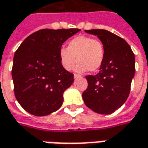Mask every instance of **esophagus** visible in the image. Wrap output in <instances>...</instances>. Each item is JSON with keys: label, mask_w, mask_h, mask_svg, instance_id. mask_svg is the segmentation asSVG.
<instances>
[{"label": "esophagus", "mask_w": 148, "mask_h": 148, "mask_svg": "<svg viewBox=\"0 0 148 148\" xmlns=\"http://www.w3.org/2000/svg\"><path fill=\"white\" fill-rule=\"evenodd\" d=\"M74 79H77V78H79V77H81V76H80V75H78V74H74Z\"/></svg>", "instance_id": "esophagus-1"}]
</instances>
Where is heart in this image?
I'll use <instances>...</instances> for the list:
<instances>
[{"label":"heart","instance_id":"heart-1","mask_svg":"<svg viewBox=\"0 0 148 148\" xmlns=\"http://www.w3.org/2000/svg\"><path fill=\"white\" fill-rule=\"evenodd\" d=\"M105 49L102 42L85 35L75 37L68 42L67 48L59 50V59L64 69L71 71L77 60L75 71L79 73L97 71L103 65Z\"/></svg>","mask_w":148,"mask_h":148}]
</instances>
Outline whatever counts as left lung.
Instances as JSON below:
<instances>
[{"label": "left lung", "instance_id": "8db88e82", "mask_svg": "<svg viewBox=\"0 0 148 148\" xmlns=\"http://www.w3.org/2000/svg\"><path fill=\"white\" fill-rule=\"evenodd\" d=\"M105 49L103 65L96 75L86 78L88 87L82 93L86 106L101 114L114 112L127 99L135 76V54L124 39L105 29H90Z\"/></svg>", "mask_w": 148, "mask_h": 148}]
</instances>
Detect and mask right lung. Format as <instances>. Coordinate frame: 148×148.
Returning a JSON list of instances; mask_svg holds the SVG:
<instances>
[{
    "label": "right lung",
    "instance_id": "obj_1",
    "mask_svg": "<svg viewBox=\"0 0 148 148\" xmlns=\"http://www.w3.org/2000/svg\"><path fill=\"white\" fill-rule=\"evenodd\" d=\"M78 29H41L29 35L13 57L12 77L15 96L21 106L35 116L59 109L63 93L74 82V74L60 62L59 50Z\"/></svg>",
    "mask_w": 148,
    "mask_h": 148
}]
</instances>
